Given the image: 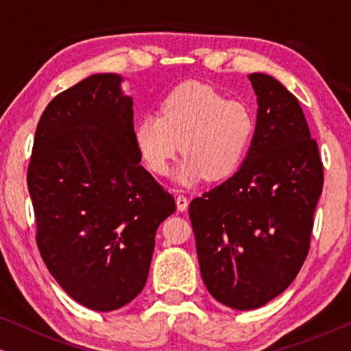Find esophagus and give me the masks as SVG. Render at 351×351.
<instances>
[{"mask_svg": "<svg viewBox=\"0 0 351 351\" xmlns=\"http://www.w3.org/2000/svg\"><path fill=\"white\" fill-rule=\"evenodd\" d=\"M176 204H177V209L179 210H185L186 208H189V198L184 195H179L176 198Z\"/></svg>", "mask_w": 351, "mask_h": 351, "instance_id": "esophagus-1", "label": "esophagus"}]
</instances>
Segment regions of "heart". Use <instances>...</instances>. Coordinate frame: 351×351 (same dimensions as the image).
<instances>
[{
  "label": "heart",
  "mask_w": 351,
  "mask_h": 351,
  "mask_svg": "<svg viewBox=\"0 0 351 351\" xmlns=\"http://www.w3.org/2000/svg\"><path fill=\"white\" fill-rule=\"evenodd\" d=\"M256 132V114L241 100L217 89L185 83L162 100L160 113L142 114L134 124V142L153 174L165 176L179 150L185 155L176 179L191 185L227 179L238 169Z\"/></svg>",
  "instance_id": "heart-1"
}]
</instances>
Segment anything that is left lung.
I'll list each match as a JSON object with an SVG mask.
<instances>
[{
	"mask_svg": "<svg viewBox=\"0 0 351 351\" xmlns=\"http://www.w3.org/2000/svg\"><path fill=\"white\" fill-rule=\"evenodd\" d=\"M249 80L258 110L246 160L189 209L204 285L234 310L258 308L295 280L324 182L318 143L295 95L268 75Z\"/></svg>",
	"mask_w": 351,
	"mask_h": 351,
	"instance_id": "left-lung-1",
	"label": "left lung"
}]
</instances>
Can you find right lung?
Wrapping results in <instances>:
<instances>
[{"mask_svg": "<svg viewBox=\"0 0 351 351\" xmlns=\"http://www.w3.org/2000/svg\"><path fill=\"white\" fill-rule=\"evenodd\" d=\"M121 78L93 75L43 112L27 171L36 244L66 294L95 311L141 294L176 201L141 165Z\"/></svg>", "mask_w": 351, "mask_h": 351, "instance_id": "add662e5", "label": "right lung"}]
</instances>
